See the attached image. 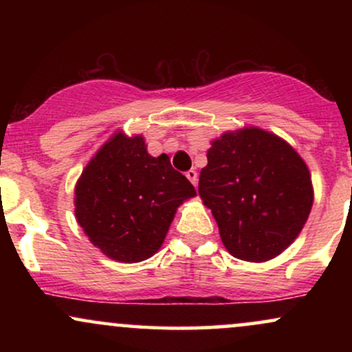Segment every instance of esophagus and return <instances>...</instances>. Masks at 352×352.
Returning <instances> with one entry per match:
<instances>
[{
    "label": "esophagus",
    "mask_w": 352,
    "mask_h": 352,
    "mask_svg": "<svg viewBox=\"0 0 352 352\" xmlns=\"http://www.w3.org/2000/svg\"><path fill=\"white\" fill-rule=\"evenodd\" d=\"M197 177H199V175H197V172L193 170V168H192V170L187 172V179H188L190 182H192L193 185H197V180H199V179H197Z\"/></svg>",
    "instance_id": "esophagus-1"
}]
</instances>
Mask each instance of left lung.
<instances>
[{
  "mask_svg": "<svg viewBox=\"0 0 352 352\" xmlns=\"http://www.w3.org/2000/svg\"><path fill=\"white\" fill-rule=\"evenodd\" d=\"M199 195L215 217L225 248L261 263L296 240L313 207L305 160L288 142L258 127L212 142Z\"/></svg>",
  "mask_w": 352,
  "mask_h": 352,
  "instance_id": "1",
  "label": "left lung"
}]
</instances>
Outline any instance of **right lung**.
Wrapping results in <instances>:
<instances>
[{
    "mask_svg": "<svg viewBox=\"0 0 352 352\" xmlns=\"http://www.w3.org/2000/svg\"><path fill=\"white\" fill-rule=\"evenodd\" d=\"M74 212L91 243L122 263L160 248L182 201L197 195L168 157H152L142 135L114 134L76 184Z\"/></svg>",
    "mask_w": 352,
    "mask_h": 352,
    "instance_id": "add662e5",
    "label": "right lung"
}]
</instances>
